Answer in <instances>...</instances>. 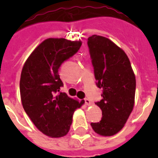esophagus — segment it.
I'll use <instances>...</instances> for the list:
<instances>
[{
  "mask_svg": "<svg viewBox=\"0 0 158 158\" xmlns=\"http://www.w3.org/2000/svg\"><path fill=\"white\" fill-rule=\"evenodd\" d=\"M84 102H85V104H86L87 106H91L92 105L91 101H90L89 99H88V98L84 99Z\"/></svg>",
  "mask_w": 158,
  "mask_h": 158,
  "instance_id": "esophagus-1",
  "label": "esophagus"
}]
</instances>
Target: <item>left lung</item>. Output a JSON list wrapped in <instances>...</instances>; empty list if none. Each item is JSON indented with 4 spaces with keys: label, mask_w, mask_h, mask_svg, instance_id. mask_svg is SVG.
Segmentation results:
<instances>
[{
    "label": "left lung",
    "mask_w": 158,
    "mask_h": 158,
    "mask_svg": "<svg viewBox=\"0 0 158 158\" xmlns=\"http://www.w3.org/2000/svg\"><path fill=\"white\" fill-rule=\"evenodd\" d=\"M97 85L102 89L96 102L102 112L101 121L91 123L99 135L109 137L125 126L135 105L136 79L125 52L112 41L99 35L88 39Z\"/></svg>",
    "instance_id": "1"
}]
</instances>
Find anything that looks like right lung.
<instances>
[{
  "label": "right lung",
  "mask_w": 158,
  "mask_h": 158,
  "mask_svg": "<svg viewBox=\"0 0 158 158\" xmlns=\"http://www.w3.org/2000/svg\"><path fill=\"white\" fill-rule=\"evenodd\" d=\"M81 41L48 38L33 51L23 64L19 90L23 107L38 130L51 138L68 134L74 110L84 101L60 93L63 83L58 69L79 51Z\"/></svg>",
  "instance_id": "1"
}]
</instances>
